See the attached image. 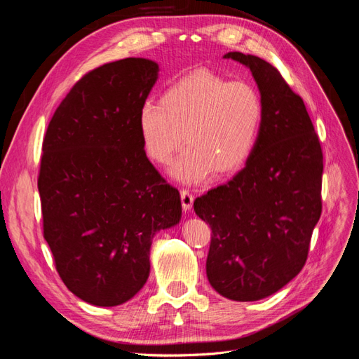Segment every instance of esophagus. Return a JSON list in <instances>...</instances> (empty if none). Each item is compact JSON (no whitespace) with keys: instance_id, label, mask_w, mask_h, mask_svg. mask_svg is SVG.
Segmentation results:
<instances>
[{"instance_id":"esophagus-1","label":"esophagus","mask_w":359,"mask_h":359,"mask_svg":"<svg viewBox=\"0 0 359 359\" xmlns=\"http://www.w3.org/2000/svg\"><path fill=\"white\" fill-rule=\"evenodd\" d=\"M181 202H182V210L184 211H190L191 206H193V202H194V196L193 193L187 189H182L181 190Z\"/></svg>"}]
</instances>
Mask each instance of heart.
Here are the masks:
<instances>
[{"instance_id": "heart-1", "label": "heart", "mask_w": 359, "mask_h": 359, "mask_svg": "<svg viewBox=\"0 0 359 359\" xmlns=\"http://www.w3.org/2000/svg\"><path fill=\"white\" fill-rule=\"evenodd\" d=\"M264 121V102L253 83L229 81L208 70L182 76L163 90L160 102L139 107L137 127L147 156L170 165L184 182L202 181L214 172L226 177L240 170L252 156Z\"/></svg>"}]
</instances>
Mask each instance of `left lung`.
Wrapping results in <instances>:
<instances>
[{
    "label": "left lung",
    "mask_w": 359,
    "mask_h": 359,
    "mask_svg": "<svg viewBox=\"0 0 359 359\" xmlns=\"http://www.w3.org/2000/svg\"><path fill=\"white\" fill-rule=\"evenodd\" d=\"M248 67L264 102V121L245 168L194 201L211 227L206 277L222 297L273 295L306 265L322 212L323 156L302 99L265 60L227 52Z\"/></svg>",
    "instance_id": "1"
}]
</instances>
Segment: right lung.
<instances>
[{"instance_id":"1","label":"right lung","mask_w":359,"mask_h":359,"mask_svg":"<svg viewBox=\"0 0 359 359\" xmlns=\"http://www.w3.org/2000/svg\"><path fill=\"white\" fill-rule=\"evenodd\" d=\"M158 64L126 58L73 85L43 140V235L64 285L82 301L119 306L144 287L154 235L180 223V191L145 154L137 114Z\"/></svg>"}]
</instances>
